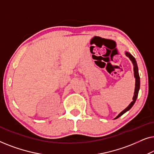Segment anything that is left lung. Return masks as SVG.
<instances>
[{
  "label": "left lung",
  "mask_w": 154,
  "mask_h": 154,
  "mask_svg": "<svg viewBox=\"0 0 154 154\" xmlns=\"http://www.w3.org/2000/svg\"><path fill=\"white\" fill-rule=\"evenodd\" d=\"M125 55L130 58V60L132 61V64H133V66H134V78H135V88H134V96H133V97H132V102L130 103L129 105H128V106L127 107V108L124 109L123 111H121V112L115 118V119H118V118H119L120 116H121L122 115L124 114V113H125V112H127L128 111H129L130 109L132 108V106H133L134 104V102H135L137 98L139 90H140V75H139L138 67H137V62H136L135 59H134V57L132 56V54L128 52H125Z\"/></svg>",
  "instance_id": "left-lung-1"
}]
</instances>
